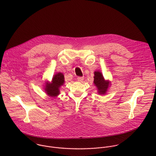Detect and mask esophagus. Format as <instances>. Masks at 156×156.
<instances>
[{
    "label": "esophagus",
    "instance_id": "esophagus-1",
    "mask_svg": "<svg viewBox=\"0 0 156 156\" xmlns=\"http://www.w3.org/2000/svg\"><path fill=\"white\" fill-rule=\"evenodd\" d=\"M77 79V80H78L79 82H82L83 80V77H78Z\"/></svg>",
    "mask_w": 156,
    "mask_h": 156
}]
</instances>
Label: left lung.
I'll list each match as a JSON object with an SVG mask.
<instances>
[{"instance_id":"8db88e82","label":"left lung","mask_w":156,"mask_h":156,"mask_svg":"<svg viewBox=\"0 0 156 156\" xmlns=\"http://www.w3.org/2000/svg\"><path fill=\"white\" fill-rule=\"evenodd\" d=\"M94 84L97 87L99 95H105L109 88L111 82L109 80H105L100 71H95L94 72Z\"/></svg>"}]
</instances>
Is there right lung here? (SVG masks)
<instances>
[{
	"label": "right lung",
	"instance_id": "obj_1",
	"mask_svg": "<svg viewBox=\"0 0 156 156\" xmlns=\"http://www.w3.org/2000/svg\"><path fill=\"white\" fill-rule=\"evenodd\" d=\"M65 83L64 75L63 73L59 72L56 73L52 78L51 82L46 81L44 86V91L49 97L55 98L60 94V88Z\"/></svg>",
	"mask_w": 156,
	"mask_h": 156
}]
</instances>
